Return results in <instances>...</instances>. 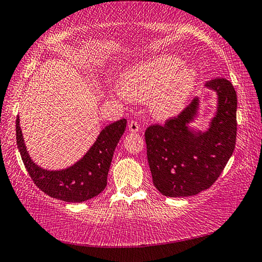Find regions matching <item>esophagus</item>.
I'll return each mask as SVG.
<instances>
[{"label": "esophagus", "mask_w": 262, "mask_h": 262, "mask_svg": "<svg viewBox=\"0 0 262 262\" xmlns=\"http://www.w3.org/2000/svg\"><path fill=\"white\" fill-rule=\"evenodd\" d=\"M128 128H129V132L137 133L140 130V125L137 121H132V122H129V126H128Z\"/></svg>", "instance_id": "esophagus-1"}]
</instances>
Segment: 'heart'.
<instances>
[{
    "label": "heart",
    "mask_w": 262,
    "mask_h": 262,
    "mask_svg": "<svg viewBox=\"0 0 262 262\" xmlns=\"http://www.w3.org/2000/svg\"><path fill=\"white\" fill-rule=\"evenodd\" d=\"M198 83L196 69L172 55H161L128 68L119 89L127 99L145 103L155 118L168 119L187 103Z\"/></svg>",
    "instance_id": "b5f03b06"
}]
</instances>
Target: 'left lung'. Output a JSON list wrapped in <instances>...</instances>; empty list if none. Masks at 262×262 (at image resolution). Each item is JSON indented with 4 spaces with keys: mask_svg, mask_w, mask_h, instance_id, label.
Segmentation results:
<instances>
[{
    "mask_svg": "<svg viewBox=\"0 0 262 262\" xmlns=\"http://www.w3.org/2000/svg\"><path fill=\"white\" fill-rule=\"evenodd\" d=\"M206 86L217 95V108L206 132L189 128L199 114V97L165 125L145 130L155 187L165 196L186 198L209 188L232 156L237 136V95L231 82L214 78Z\"/></svg>",
    "mask_w": 262,
    "mask_h": 262,
    "instance_id": "obj_1",
    "label": "left lung"
}]
</instances>
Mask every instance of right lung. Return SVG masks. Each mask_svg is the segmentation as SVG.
<instances>
[{"label": "right lung", "instance_id": "add662e5", "mask_svg": "<svg viewBox=\"0 0 262 262\" xmlns=\"http://www.w3.org/2000/svg\"><path fill=\"white\" fill-rule=\"evenodd\" d=\"M126 125V119L110 123L78 162L62 170H45L31 159L24 143L19 117L16 119L17 147L31 179L39 189L57 200L83 202L105 189L114 150L125 133Z\"/></svg>", "mask_w": 262, "mask_h": 262}]
</instances>
